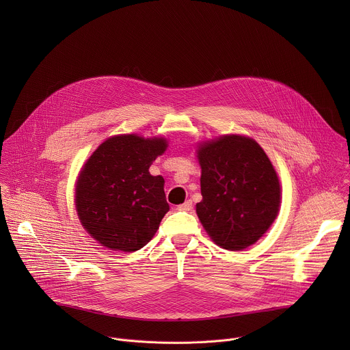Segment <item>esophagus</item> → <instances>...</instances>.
<instances>
[{
  "instance_id": "34e87169",
  "label": "esophagus",
  "mask_w": 350,
  "mask_h": 350,
  "mask_svg": "<svg viewBox=\"0 0 350 350\" xmlns=\"http://www.w3.org/2000/svg\"><path fill=\"white\" fill-rule=\"evenodd\" d=\"M177 209L181 212H189L192 209V201L191 199H188V201H185L183 205H178Z\"/></svg>"
}]
</instances>
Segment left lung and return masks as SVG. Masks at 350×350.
<instances>
[{
    "label": "left lung",
    "instance_id": "1",
    "mask_svg": "<svg viewBox=\"0 0 350 350\" xmlns=\"http://www.w3.org/2000/svg\"><path fill=\"white\" fill-rule=\"evenodd\" d=\"M202 201L196 213L211 238L228 251L255 243L280 208L277 173L260 145L224 135L198 149Z\"/></svg>",
    "mask_w": 350,
    "mask_h": 350
}]
</instances>
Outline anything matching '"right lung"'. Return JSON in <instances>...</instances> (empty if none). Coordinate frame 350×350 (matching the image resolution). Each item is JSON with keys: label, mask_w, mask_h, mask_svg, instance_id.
Returning <instances> with one entry per match:
<instances>
[{"label": "right lung", "mask_w": 350, "mask_h": 350, "mask_svg": "<svg viewBox=\"0 0 350 350\" xmlns=\"http://www.w3.org/2000/svg\"><path fill=\"white\" fill-rule=\"evenodd\" d=\"M165 138L135 134L107 139L84 165L76 187L77 215L87 232L112 251L145 246L169 211L162 176L149 166L165 152Z\"/></svg>", "instance_id": "right-lung-1"}]
</instances>
